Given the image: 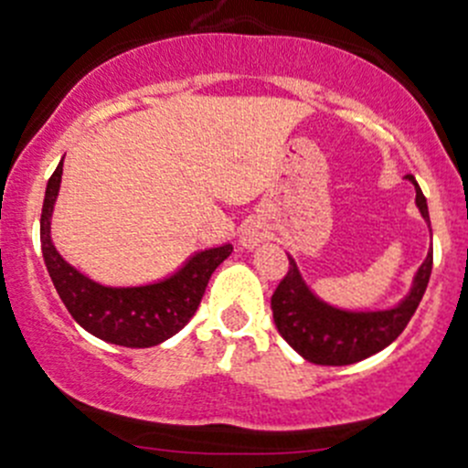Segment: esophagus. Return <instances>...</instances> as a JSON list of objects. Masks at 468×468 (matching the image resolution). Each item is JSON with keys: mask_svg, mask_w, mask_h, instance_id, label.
<instances>
[{"mask_svg": "<svg viewBox=\"0 0 468 468\" xmlns=\"http://www.w3.org/2000/svg\"><path fill=\"white\" fill-rule=\"evenodd\" d=\"M259 243H261V234H259L257 229L250 228V229H245L243 234H240V245H243V248L254 250Z\"/></svg>", "mask_w": 468, "mask_h": 468, "instance_id": "1", "label": "esophagus"}]
</instances>
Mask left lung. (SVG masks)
I'll list each match as a JSON object with an SVG mask.
<instances>
[{"label":"left lung","instance_id":"1","mask_svg":"<svg viewBox=\"0 0 468 468\" xmlns=\"http://www.w3.org/2000/svg\"><path fill=\"white\" fill-rule=\"evenodd\" d=\"M414 186V205L431 228L428 202L423 198L414 176H406ZM291 259V270L274 291L270 306L272 320L282 338L308 363L315 365H354L378 354L401 335L417 311L432 270V250L414 272L410 291L403 300L388 308H342L322 300L306 283L304 274Z\"/></svg>","mask_w":468,"mask_h":468}]
</instances>
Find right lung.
<instances>
[{
	"mask_svg": "<svg viewBox=\"0 0 468 468\" xmlns=\"http://www.w3.org/2000/svg\"><path fill=\"white\" fill-rule=\"evenodd\" d=\"M65 160V157H62ZM62 160L47 182L40 243L62 304L96 338L119 346H155L176 335L198 311L214 270L232 254V243L198 250L166 277L134 286H110L71 266L51 239V218L62 182Z\"/></svg>",
	"mask_w": 468,
	"mask_h": 468,
	"instance_id": "right-lung-1",
	"label": "right lung"
}]
</instances>
